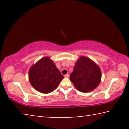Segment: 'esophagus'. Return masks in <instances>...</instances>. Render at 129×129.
Wrapping results in <instances>:
<instances>
[{
  "label": "esophagus",
  "mask_w": 129,
  "mask_h": 129,
  "mask_svg": "<svg viewBox=\"0 0 129 129\" xmlns=\"http://www.w3.org/2000/svg\"><path fill=\"white\" fill-rule=\"evenodd\" d=\"M64 77H66V78H68L69 77V75H68V74H67V75H64Z\"/></svg>",
  "instance_id": "obj_1"
}]
</instances>
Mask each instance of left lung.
<instances>
[{
	"label": "left lung",
	"mask_w": 129,
	"mask_h": 129,
	"mask_svg": "<svg viewBox=\"0 0 129 129\" xmlns=\"http://www.w3.org/2000/svg\"><path fill=\"white\" fill-rule=\"evenodd\" d=\"M70 80L81 92H89L97 88L101 82V69L90 58L81 56L75 63Z\"/></svg>",
	"instance_id": "left-lung-1"
}]
</instances>
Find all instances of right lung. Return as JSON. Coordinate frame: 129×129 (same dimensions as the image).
<instances>
[{"instance_id": "right-lung-1", "label": "right lung", "mask_w": 129, "mask_h": 129, "mask_svg": "<svg viewBox=\"0 0 129 129\" xmlns=\"http://www.w3.org/2000/svg\"><path fill=\"white\" fill-rule=\"evenodd\" d=\"M30 84L37 91L49 93L57 88L64 78L49 57H44L30 67L28 72Z\"/></svg>"}]
</instances>
